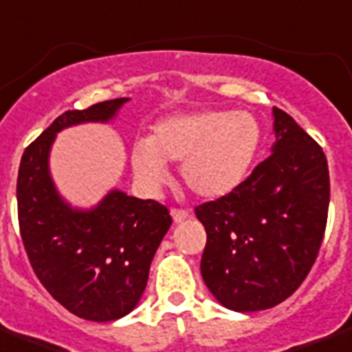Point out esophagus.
Returning a JSON list of instances; mask_svg holds the SVG:
<instances>
[{"mask_svg": "<svg viewBox=\"0 0 352 352\" xmlns=\"http://www.w3.org/2000/svg\"><path fill=\"white\" fill-rule=\"evenodd\" d=\"M170 214H171V218H173V221H175V223H182V221L188 218V212L182 210V208H171Z\"/></svg>", "mask_w": 352, "mask_h": 352, "instance_id": "esophagus-1", "label": "esophagus"}]
</instances>
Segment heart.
I'll return each instance as SVG.
<instances>
[{
	"label": "heart",
	"instance_id": "obj_1",
	"mask_svg": "<svg viewBox=\"0 0 352 352\" xmlns=\"http://www.w3.org/2000/svg\"><path fill=\"white\" fill-rule=\"evenodd\" d=\"M260 146V125L248 112H177L153 123L133 147V170L149 186L166 181V162H182V182L201 199H218L245 181Z\"/></svg>",
	"mask_w": 352,
	"mask_h": 352
}]
</instances>
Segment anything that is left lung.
I'll use <instances>...</instances> for the list:
<instances>
[{
  "mask_svg": "<svg viewBox=\"0 0 352 352\" xmlns=\"http://www.w3.org/2000/svg\"><path fill=\"white\" fill-rule=\"evenodd\" d=\"M272 155L230 194L195 206L206 230L201 275L225 308L256 312L288 299L312 270L331 199L323 149L273 107Z\"/></svg>",
  "mask_w": 352,
  "mask_h": 352,
  "instance_id": "8db88e82",
  "label": "left lung"
}]
</instances>
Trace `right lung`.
I'll return each instance as SVG.
<instances>
[{
  "label": "right lung",
  "instance_id": "1",
  "mask_svg": "<svg viewBox=\"0 0 352 352\" xmlns=\"http://www.w3.org/2000/svg\"><path fill=\"white\" fill-rule=\"evenodd\" d=\"M127 101L64 112L25 147L16 184L20 234L36 277L66 310L99 323L123 318L138 305L171 216L157 201L122 190H111L88 210L72 208L53 184L50 151L58 131L111 122Z\"/></svg>",
  "mask_w": 352,
  "mask_h": 352
}]
</instances>
